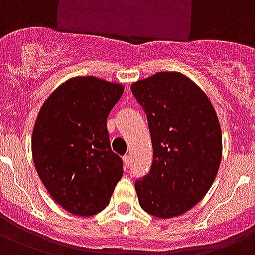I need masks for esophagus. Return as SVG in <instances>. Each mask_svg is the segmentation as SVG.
Returning a JSON list of instances; mask_svg holds the SVG:
<instances>
[{"mask_svg": "<svg viewBox=\"0 0 255 255\" xmlns=\"http://www.w3.org/2000/svg\"><path fill=\"white\" fill-rule=\"evenodd\" d=\"M122 159H124V166L125 167L130 166V162H131V160H130V155H125Z\"/></svg>", "mask_w": 255, "mask_h": 255, "instance_id": "34e87169", "label": "esophagus"}]
</instances>
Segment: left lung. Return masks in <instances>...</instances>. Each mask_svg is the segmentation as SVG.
Instances as JSON below:
<instances>
[{"mask_svg": "<svg viewBox=\"0 0 255 255\" xmlns=\"http://www.w3.org/2000/svg\"><path fill=\"white\" fill-rule=\"evenodd\" d=\"M147 116L152 164L135 182L140 208L172 219L211 188L223 156L219 117L204 91L180 72H158L130 87Z\"/></svg>", "mask_w": 255, "mask_h": 255, "instance_id": "obj_1", "label": "left lung"}]
</instances>
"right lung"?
Returning <instances> with one entry per match:
<instances>
[{"instance_id":"right-lung-1","label":"right lung","mask_w":255,"mask_h":255,"mask_svg":"<svg viewBox=\"0 0 255 255\" xmlns=\"http://www.w3.org/2000/svg\"><path fill=\"white\" fill-rule=\"evenodd\" d=\"M121 83L75 76L40 107L31 135L32 160L50 196L75 216L97 215L124 174L112 151L107 118L124 93Z\"/></svg>"}]
</instances>
